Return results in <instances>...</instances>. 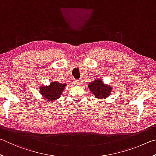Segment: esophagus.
<instances>
[{"mask_svg": "<svg viewBox=\"0 0 156 156\" xmlns=\"http://www.w3.org/2000/svg\"><path fill=\"white\" fill-rule=\"evenodd\" d=\"M75 84L76 86H79L80 85V84H81V80H76L75 81Z\"/></svg>", "mask_w": 156, "mask_h": 156, "instance_id": "34e87169", "label": "esophagus"}]
</instances>
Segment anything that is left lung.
I'll use <instances>...</instances> for the list:
<instances>
[{"label": "left lung", "instance_id": "8db88e82", "mask_svg": "<svg viewBox=\"0 0 156 156\" xmlns=\"http://www.w3.org/2000/svg\"><path fill=\"white\" fill-rule=\"evenodd\" d=\"M88 88L94 97L100 100L106 99L112 92V86L105 84L102 80L98 78L88 84Z\"/></svg>", "mask_w": 156, "mask_h": 156}]
</instances>
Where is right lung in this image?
I'll return each mask as SVG.
<instances>
[{"instance_id": "right-lung-1", "label": "right lung", "mask_w": 156, "mask_h": 156, "mask_svg": "<svg viewBox=\"0 0 156 156\" xmlns=\"http://www.w3.org/2000/svg\"><path fill=\"white\" fill-rule=\"evenodd\" d=\"M66 83H62L53 81L48 86H41L39 88L40 94L47 102L54 101L61 97Z\"/></svg>"}]
</instances>
